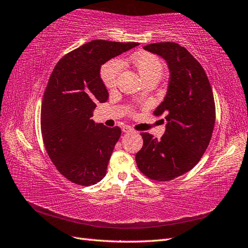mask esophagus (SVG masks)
<instances>
[{"instance_id": "obj_1", "label": "esophagus", "mask_w": 248, "mask_h": 248, "mask_svg": "<svg viewBox=\"0 0 248 248\" xmlns=\"http://www.w3.org/2000/svg\"><path fill=\"white\" fill-rule=\"evenodd\" d=\"M123 131L124 133H134L135 132L132 128L128 127V125H124V127H123Z\"/></svg>"}]
</instances>
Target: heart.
Masks as SVG:
<instances>
[{
	"label": "heart",
	"instance_id": "heart-1",
	"mask_svg": "<svg viewBox=\"0 0 248 248\" xmlns=\"http://www.w3.org/2000/svg\"><path fill=\"white\" fill-rule=\"evenodd\" d=\"M131 61L143 81L151 78H157L160 80L163 73V66L161 61L155 55L150 53H138L132 56ZM121 70H123V62L117 59L110 60L102 66L100 77L105 87L108 89L116 87Z\"/></svg>",
	"mask_w": 248,
	"mask_h": 248
}]
</instances>
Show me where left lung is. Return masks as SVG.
<instances>
[{
	"label": "left lung",
	"mask_w": 248,
	"mask_h": 248,
	"mask_svg": "<svg viewBox=\"0 0 248 248\" xmlns=\"http://www.w3.org/2000/svg\"><path fill=\"white\" fill-rule=\"evenodd\" d=\"M144 49L163 57L170 68L166 96L154 114H165V133L157 140L140 133L144 140L136 154L139 170L155 181H170L191 170L202 159L212 138L215 103L202 66L176 43H156Z\"/></svg>",
	"instance_id": "left-lung-1"
}]
</instances>
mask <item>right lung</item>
<instances>
[{
  "instance_id": "right-lung-1",
  "label": "right lung",
  "mask_w": 248,
  "mask_h": 248,
  "mask_svg": "<svg viewBox=\"0 0 248 248\" xmlns=\"http://www.w3.org/2000/svg\"><path fill=\"white\" fill-rule=\"evenodd\" d=\"M136 46L93 40L66 54L52 71L41 104V134L56 170L78 186L102 180L121 134L119 127L92 119L96 103L108 99L100 68Z\"/></svg>"
}]
</instances>
